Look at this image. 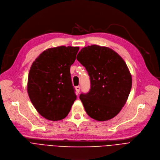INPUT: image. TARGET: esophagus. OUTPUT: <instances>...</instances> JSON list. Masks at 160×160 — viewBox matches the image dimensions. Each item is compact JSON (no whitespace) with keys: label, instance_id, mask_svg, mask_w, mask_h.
Wrapping results in <instances>:
<instances>
[{"label":"esophagus","instance_id":"obj_1","mask_svg":"<svg viewBox=\"0 0 160 160\" xmlns=\"http://www.w3.org/2000/svg\"><path fill=\"white\" fill-rule=\"evenodd\" d=\"M75 90H76V92H77V94H78L80 92V90H81V87L80 86H77L75 87Z\"/></svg>","mask_w":160,"mask_h":160}]
</instances>
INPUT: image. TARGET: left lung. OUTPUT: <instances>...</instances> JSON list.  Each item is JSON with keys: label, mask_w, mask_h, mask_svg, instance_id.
I'll return each mask as SVG.
<instances>
[{"label": "left lung", "mask_w": 160, "mask_h": 160, "mask_svg": "<svg viewBox=\"0 0 160 160\" xmlns=\"http://www.w3.org/2000/svg\"><path fill=\"white\" fill-rule=\"evenodd\" d=\"M77 60L90 77L88 92L79 96L88 115L98 121L115 117L125 105L132 85L124 60L111 49L97 45L82 48Z\"/></svg>", "instance_id": "left-lung-1"}]
</instances>
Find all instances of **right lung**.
<instances>
[{"label": "right lung", "instance_id": "1", "mask_svg": "<svg viewBox=\"0 0 160 160\" xmlns=\"http://www.w3.org/2000/svg\"><path fill=\"white\" fill-rule=\"evenodd\" d=\"M79 49V47L71 46L46 49L30 67L28 94L37 111L48 120L64 118L77 98L70 66L75 62Z\"/></svg>", "mask_w": 160, "mask_h": 160}]
</instances>
